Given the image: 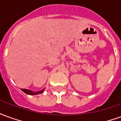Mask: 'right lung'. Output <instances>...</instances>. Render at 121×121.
Segmentation results:
<instances>
[{
  "label": "right lung",
  "instance_id": "1",
  "mask_svg": "<svg viewBox=\"0 0 121 121\" xmlns=\"http://www.w3.org/2000/svg\"><path fill=\"white\" fill-rule=\"evenodd\" d=\"M24 93H25L26 94H27V95H37V94H41L42 93L44 92V90L45 89H43L41 91H37V92H34V91H30V90H28V89H21Z\"/></svg>",
  "mask_w": 121,
  "mask_h": 121
}]
</instances>
